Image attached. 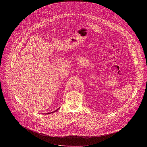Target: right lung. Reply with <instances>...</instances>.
<instances>
[{
	"label": "right lung",
	"instance_id": "right-lung-1",
	"mask_svg": "<svg viewBox=\"0 0 147 147\" xmlns=\"http://www.w3.org/2000/svg\"><path fill=\"white\" fill-rule=\"evenodd\" d=\"M58 110V109H57V110H56V111H57V110ZM55 111H53V112H51V113H46V114H49V113H53V112H55Z\"/></svg>",
	"mask_w": 147,
	"mask_h": 147
}]
</instances>
